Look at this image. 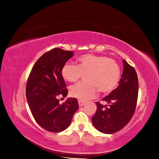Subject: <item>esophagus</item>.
I'll return each mask as SVG.
<instances>
[{
    "label": "esophagus",
    "instance_id": "obj_1",
    "mask_svg": "<svg viewBox=\"0 0 159 159\" xmlns=\"http://www.w3.org/2000/svg\"><path fill=\"white\" fill-rule=\"evenodd\" d=\"M78 102H79V105L80 107H81V106H84V105L85 104V102L82 101H79Z\"/></svg>",
    "mask_w": 159,
    "mask_h": 159
}]
</instances>
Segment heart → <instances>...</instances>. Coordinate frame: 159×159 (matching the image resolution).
I'll return each mask as SVG.
<instances>
[{"label":"heart","mask_w":159,"mask_h":159,"mask_svg":"<svg viewBox=\"0 0 159 159\" xmlns=\"http://www.w3.org/2000/svg\"><path fill=\"white\" fill-rule=\"evenodd\" d=\"M78 64L66 63L62 69V77L75 82L86 75L85 82H80L70 88V95L80 101L94 97L97 89L109 94L117 86L121 71L115 60L103 55L85 54L77 58Z\"/></svg>","instance_id":"heart-1"}]
</instances>
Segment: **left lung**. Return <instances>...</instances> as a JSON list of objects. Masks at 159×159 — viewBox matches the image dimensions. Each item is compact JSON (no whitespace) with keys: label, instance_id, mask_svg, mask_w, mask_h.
<instances>
[{"label":"left lung","instance_id":"1","mask_svg":"<svg viewBox=\"0 0 159 159\" xmlns=\"http://www.w3.org/2000/svg\"><path fill=\"white\" fill-rule=\"evenodd\" d=\"M124 70L119 86L102 99L107 105L96 102L97 109L91 119L94 127L103 133L120 131L135 113L139 92L137 75L133 67L123 60Z\"/></svg>","mask_w":159,"mask_h":159}]
</instances>
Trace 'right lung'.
<instances>
[{
  "mask_svg": "<svg viewBox=\"0 0 159 159\" xmlns=\"http://www.w3.org/2000/svg\"><path fill=\"white\" fill-rule=\"evenodd\" d=\"M73 53L58 48L45 53L33 66L28 79L26 95L31 113L48 131L66 129L79 108L77 98H68L62 104L57 98L58 95L66 97L68 94L61 71Z\"/></svg>",
  "mask_w": 159,
  "mask_h": 159,
  "instance_id": "1",
  "label": "right lung"
}]
</instances>
